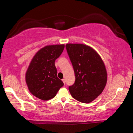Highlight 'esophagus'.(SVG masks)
<instances>
[{
  "instance_id": "34e87169",
  "label": "esophagus",
  "mask_w": 133,
  "mask_h": 133,
  "mask_svg": "<svg viewBox=\"0 0 133 133\" xmlns=\"http://www.w3.org/2000/svg\"><path fill=\"white\" fill-rule=\"evenodd\" d=\"M62 81H63V82L64 84H65V83H66V80H65V79H63Z\"/></svg>"
}]
</instances>
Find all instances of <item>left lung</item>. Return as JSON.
Wrapping results in <instances>:
<instances>
[{
    "mask_svg": "<svg viewBox=\"0 0 133 133\" xmlns=\"http://www.w3.org/2000/svg\"><path fill=\"white\" fill-rule=\"evenodd\" d=\"M66 50L75 71L76 80L69 90L74 98L89 103L102 94L107 81L106 69L98 53L83 44L67 43Z\"/></svg>",
    "mask_w": 133,
    "mask_h": 133,
    "instance_id": "8db88e82",
    "label": "left lung"
}]
</instances>
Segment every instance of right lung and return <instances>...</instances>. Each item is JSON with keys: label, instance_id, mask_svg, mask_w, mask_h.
<instances>
[{"label": "right lung", "instance_id": "add662e5", "mask_svg": "<svg viewBox=\"0 0 133 133\" xmlns=\"http://www.w3.org/2000/svg\"><path fill=\"white\" fill-rule=\"evenodd\" d=\"M64 44L49 45L35 54L26 72L25 79L29 91L42 100L56 96L63 83L57 76L55 60L61 55Z\"/></svg>", "mask_w": 133, "mask_h": 133}]
</instances>
